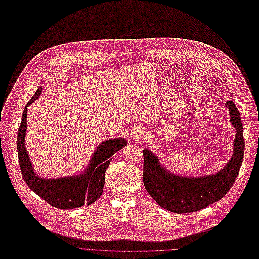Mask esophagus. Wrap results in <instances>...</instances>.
<instances>
[{"instance_id":"34e87169","label":"esophagus","mask_w":259,"mask_h":259,"mask_svg":"<svg viewBox=\"0 0 259 259\" xmlns=\"http://www.w3.org/2000/svg\"><path fill=\"white\" fill-rule=\"evenodd\" d=\"M147 135V130L142 126H135L131 129V139L133 142H140L145 139Z\"/></svg>"}]
</instances>
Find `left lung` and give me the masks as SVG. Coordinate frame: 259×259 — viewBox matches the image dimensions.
<instances>
[{
  "mask_svg": "<svg viewBox=\"0 0 259 259\" xmlns=\"http://www.w3.org/2000/svg\"><path fill=\"white\" fill-rule=\"evenodd\" d=\"M225 107L231 115L232 126L236 129V137L233 156L218 173L199 177L175 175L160 164L154 152L148 149L143 151V183L160 207L178 214L195 212L218 202L233 187L242 164L244 139L240 113L235 103L229 100Z\"/></svg>",
  "mask_w": 259,
  "mask_h": 259,
  "instance_id": "obj_1",
  "label": "left lung"
}]
</instances>
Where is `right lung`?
I'll return each mask as SVG.
<instances>
[{"label":"right lung","instance_id":"right-lung-1","mask_svg":"<svg viewBox=\"0 0 259 259\" xmlns=\"http://www.w3.org/2000/svg\"><path fill=\"white\" fill-rule=\"evenodd\" d=\"M42 88L40 86L32 99L27 102L22 114L21 124L18 129L17 150L21 174L30 189L55 208L74 209L84 205H91L102 194L104 174L112 161V156L126 146L127 141L118 138L102 142L94 151L88 168L78 176L74 175L53 179L39 177L34 171L30 157L27 155L24 137L27 126L26 108L39 97Z\"/></svg>","mask_w":259,"mask_h":259}]
</instances>
